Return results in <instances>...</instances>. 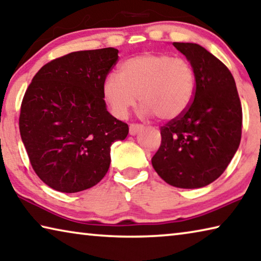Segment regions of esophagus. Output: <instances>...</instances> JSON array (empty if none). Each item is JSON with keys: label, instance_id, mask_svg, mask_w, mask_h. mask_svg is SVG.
<instances>
[{"label": "esophagus", "instance_id": "34e87169", "mask_svg": "<svg viewBox=\"0 0 261 261\" xmlns=\"http://www.w3.org/2000/svg\"><path fill=\"white\" fill-rule=\"evenodd\" d=\"M142 128L143 126L140 125V123H132V125H129V134L136 135L141 129H142Z\"/></svg>", "mask_w": 261, "mask_h": 261}]
</instances>
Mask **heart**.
Masks as SVG:
<instances>
[{
    "label": "heart",
    "mask_w": 261,
    "mask_h": 261,
    "mask_svg": "<svg viewBox=\"0 0 261 261\" xmlns=\"http://www.w3.org/2000/svg\"><path fill=\"white\" fill-rule=\"evenodd\" d=\"M195 92V72L187 60L169 54L143 53L119 66L102 83V95L112 113L125 118L136 102L144 115L173 120L186 112Z\"/></svg>",
    "instance_id": "1"
}]
</instances>
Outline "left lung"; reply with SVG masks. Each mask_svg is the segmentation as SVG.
I'll return each instance as SVG.
<instances>
[{"mask_svg":"<svg viewBox=\"0 0 261 261\" xmlns=\"http://www.w3.org/2000/svg\"><path fill=\"white\" fill-rule=\"evenodd\" d=\"M195 72L193 101L181 117L161 127V147L151 159L165 182L200 189L227 169L241 143L242 105L224 63L192 42H173Z\"/></svg>","mask_w":261,"mask_h":261,"instance_id":"1","label":"left lung"}]
</instances>
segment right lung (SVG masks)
<instances>
[{"instance_id": "obj_1", "label": "right lung", "mask_w": 261, "mask_h": 261, "mask_svg": "<svg viewBox=\"0 0 261 261\" xmlns=\"http://www.w3.org/2000/svg\"><path fill=\"white\" fill-rule=\"evenodd\" d=\"M119 50L72 52L34 75L20 106L19 132L34 172L46 185L76 193L109 171L111 146L128 125L106 110L102 83Z\"/></svg>"}]
</instances>
